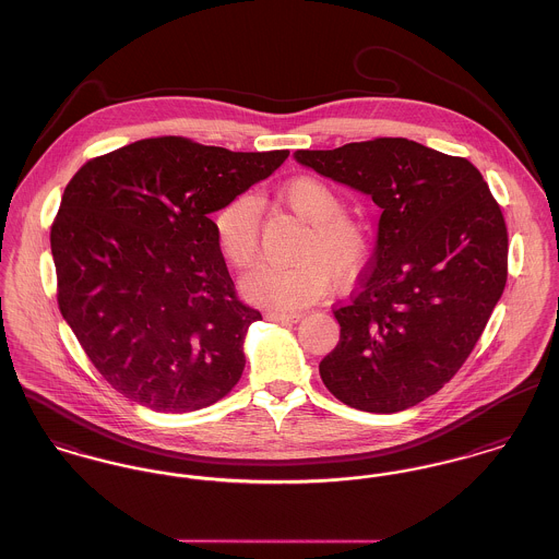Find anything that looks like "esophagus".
I'll return each mask as SVG.
<instances>
[{"label": "esophagus", "mask_w": 559, "mask_h": 559, "mask_svg": "<svg viewBox=\"0 0 559 559\" xmlns=\"http://www.w3.org/2000/svg\"><path fill=\"white\" fill-rule=\"evenodd\" d=\"M266 318L273 322H280V324H297L302 316L300 313H269Z\"/></svg>", "instance_id": "esophagus-1"}]
</instances>
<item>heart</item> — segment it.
<instances>
[{
  "instance_id": "heart-1",
  "label": "heart",
  "mask_w": 559,
  "mask_h": 559,
  "mask_svg": "<svg viewBox=\"0 0 559 559\" xmlns=\"http://www.w3.org/2000/svg\"><path fill=\"white\" fill-rule=\"evenodd\" d=\"M282 201L307 224L293 264H262L243 277L241 290L252 302L273 311H297L324 297L335 284L349 282L369 257L367 226L343 214L335 188L313 176H300L280 188ZM224 259L246 269L259 257L261 205L239 194L214 218Z\"/></svg>"
}]
</instances>
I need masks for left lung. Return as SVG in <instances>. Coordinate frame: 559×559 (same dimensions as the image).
I'll return each instance as SVG.
<instances>
[{"label":"left lung","mask_w":559,"mask_h":559,"mask_svg":"<svg viewBox=\"0 0 559 559\" xmlns=\"http://www.w3.org/2000/svg\"><path fill=\"white\" fill-rule=\"evenodd\" d=\"M295 158L381 210L371 269L335 309L341 336L320 377L354 409H409L460 371L502 297V212L473 163L405 138Z\"/></svg>","instance_id":"1"}]
</instances>
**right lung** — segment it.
<instances>
[{
  "label": "right lung",
  "mask_w": 559,
  "mask_h": 559,
  "mask_svg": "<svg viewBox=\"0 0 559 559\" xmlns=\"http://www.w3.org/2000/svg\"><path fill=\"white\" fill-rule=\"evenodd\" d=\"M288 154L154 138L78 169L50 228L57 300L116 392L187 413L235 388L262 316L237 298L210 214Z\"/></svg>",
  "instance_id": "obj_1"
}]
</instances>
